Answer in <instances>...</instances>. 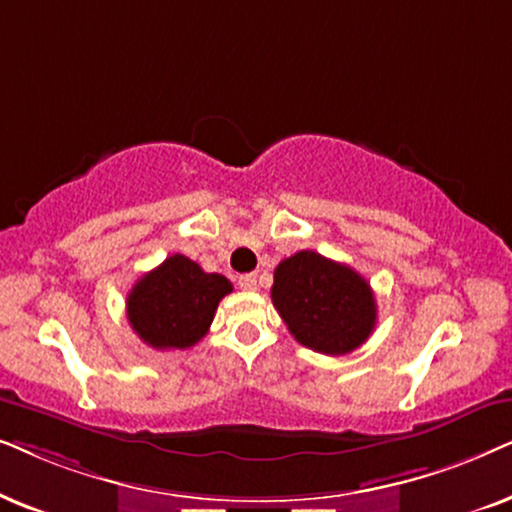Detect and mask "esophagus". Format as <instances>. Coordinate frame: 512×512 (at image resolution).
<instances>
[{
  "label": "esophagus",
  "instance_id": "1",
  "mask_svg": "<svg viewBox=\"0 0 512 512\" xmlns=\"http://www.w3.org/2000/svg\"><path fill=\"white\" fill-rule=\"evenodd\" d=\"M238 288H241V290H257V276L255 274L238 276Z\"/></svg>",
  "mask_w": 512,
  "mask_h": 512
}]
</instances>
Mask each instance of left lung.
Returning <instances> with one entry per match:
<instances>
[{
  "mask_svg": "<svg viewBox=\"0 0 512 512\" xmlns=\"http://www.w3.org/2000/svg\"><path fill=\"white\" fill-rule=\"evenodd\" d=\"M271 299L290 335L325 356L356 351L377 325L370 283L313 250H299L278 264Z\"/></svg>",
  "mask_w": 512,
  "mask_h": 512,
  "instance_id": "obj_1",
  "label": "left lung"
}]
</instances>
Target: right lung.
Masks as SVG:
<instances>
[{
  "label": "right lung",
  "mask_w": 512,
  "mask_h": 512,
  "mask_svg": "<svg viewBox=\"0 0 512 512\" xmlns=\"http://www.w3.org/2000/svg\"><path fill=\"white\" fill-rule=\"evenodd\" d=\"M231 290L222 274H206L189 257L170 255L133 285L126 316L152 349H189L206 335L217 304Z\"/></svg>",
  "instance_id": "add662e5"
}]
</instances>
